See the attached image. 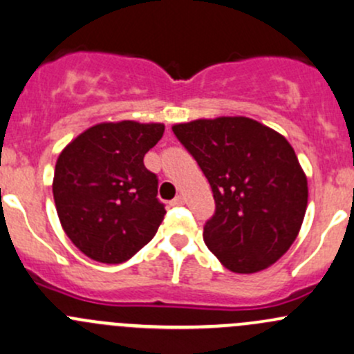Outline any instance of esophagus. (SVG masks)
<instances>
[{
	"label": "esophagus",
	"instance_id": "34e87169",
	"mask_svg": "<svg viewBox=\"0 0 354 354\" xmlns=\"http://www.w3.org/2000/svg\"><path fill=\"white\" fill-rule=\"evenodd\" d=\"M171 205H173V207H178V205H185V196H183V195H178V196H174V198L171 200Z\"/></svg>",
	"mask_w": 354,
	"mask_h": 354
}]
</instances>
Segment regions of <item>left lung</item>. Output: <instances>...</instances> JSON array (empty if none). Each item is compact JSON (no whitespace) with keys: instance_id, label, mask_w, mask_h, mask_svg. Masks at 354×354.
<instances>
[{"instance_id":"1","label":"left lung","mask_w":354,"mask_h":354,"mask_svg":"<svg viewBox=\"0 0 354 354\" xmlns=\"http://www.w3.org/2000/svg\"><path fill=\"white\" fill-rule=\"evenodd\" d=\"M210 183L215 214L203 241L234 273H256L281 258L307 210V178L288 140L248 117L173 125Z\"/></svg>"}]
</instances>
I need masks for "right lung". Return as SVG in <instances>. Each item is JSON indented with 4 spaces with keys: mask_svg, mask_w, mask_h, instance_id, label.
<instances>
[{
    "mask_svg": "<svg viewBox=\"0 0 354 354\" xmlns=\"http://www.w3.org/2000/svg\"><path fill=\"white\" fill-rule=\"evenodd\" d=\"M162 133V124L106 122L59 154L52 183L59 221L88 258L118 265L156 236L166 210L144 156Z\"/></svg>",
    "mask_w": 354,
    "mask_h": 354,
    "instance_id": "add662e5",
    "label": "right lung"
}]
</instances>
